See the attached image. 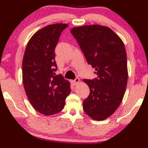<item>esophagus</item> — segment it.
I'll return each mask as SVG.
<instances>
[{
  "mask_svg": "<svg viewBox=\"0 0 148 148\" xmlns=\"http://www.w3.org/2000/svg\"><path fill=\"white\" fill-rule=\"evenodd\" d=\"M79 81H80L79 78L77 77V78L75 79L74 80H71V84L73 85V86H75V85H77L79 83Z\"/></svg>",
  "mask_w": 148,
  "mask_h": 148,
  "instance_id": "34e87169",
  "label": "esophagus"
}]
</instances>
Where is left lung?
Wrapping results in <instances>:
<instances>
[{"instance_id":"1","label":"left lung","mask_w":148,"mask_h":148,"mask_svg":"<svg viewBox=\"0 0 148 148\" xmlns=\"http://www.w3.org/2000/svg\"><path fill=\"white\" fill-rule=\"evenodd\" d=\"M71 32L98 75L93 80H83L90 90L83 108L94 120H104L118 108L126 90L128 71L124 43L106 26H80Z\"/></svg>"}]
</instances>
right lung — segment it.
I'll use <instances>...</instances> for the list:
<instances>
[{"instance_id":"right-lung-1","label":"right lung","mask_w":148,"mask_h":148,"mask_svg":"<svg viewBox=\"0 0 148 148\" xmlns=\"http://www.w3.org/2000/svg\"><path fill=\"white\" fill-rule=\"evenodd\" d=\"M65 23L48 25L36 32L28 42L22 62V77L26 95L32 106L44 115L64 108L71 92L70 83L55 75L57 65L54 49Z\"/></svg>"}]
</instances>
